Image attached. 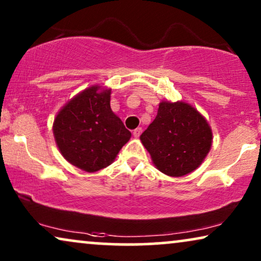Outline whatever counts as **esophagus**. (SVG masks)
Segmentation results:
<instances>
[{"mask_svg":"<svg viewBox=\"0 0 261 261\" xmlns=\"http://www.w3.org/2000/svg\"><path fill=\"white\" fill-rule=\"evenodd\" d=\"M141 133H142V129L140 127H138L137 129H134V132H133V135H134V138H139L141 135Z\"/></svg>","mask_w":261,"mask_h":261,"instance_id":"esophagus-1","label":"esophagus"}]
</instances>
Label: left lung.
Returning a JSON list of instances; mask_svg holds the SVG:
<instances>
[{
    "label": "left lung",
    "mask_w": 261,
    "mask_h": 261,
    "mask_svg": "<svg viewBox=\"0 0 261 261\" xmlns=\"http://www.w3.org/2000/svg\"><path fill=\"white\" fill-rule=\"evenodd\" d=\"M140 140L160 172L183 177L197 169L208 155L213 132L195 107L183 101H162L155 119Z\"/></svg>",
    "instance_id": "obj_1"
}]
</instances>
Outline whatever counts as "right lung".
Instances as JSON below:
<instances>
[{"label": "right lung", "mask_w": 261, "mask_h": 261, "mask_svg": "<svg viewBox=\"0 0 261 261\" xmlns=\"http://www.w3.org/2000/svg\"><path fill=\"white\" fill-rule=\"evenodd\" d=\"M110 94L112 89L91 85L71 98L53 121L59 152L85 172L110 165L132 137L110 108Z\"/></svg>", "instance_id": "add662e5"}]
</instances>
